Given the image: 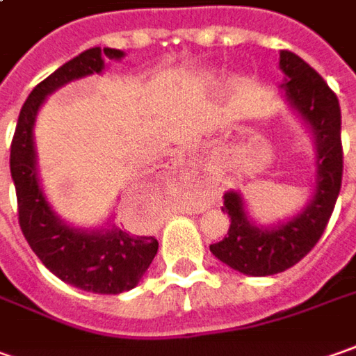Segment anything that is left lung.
Here are the masks:
<instances>
[{
    "label": "left lung",
    "mask_w": 356,
    "mask_h": 356,
    "mask_svg": "<svg viewBox=\"0 0 356 356\" xmlns=\"http://www.w3.org/2000/svg\"><path fill=\"white\" fill-rule=\"evenodd\" d=\"M284 82L278 86L316 145V188L300 213L278 225L254 223L239 192L223 195L221 211L231 217L225 239L209 245L213 257L247 276H270L288 270L316 247L327 227L343 178L341 107L325 80L290 50H280Z\"/></svg>",
    "instance_id": "8db88e82"
}]
</instances>
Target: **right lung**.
<instances>
[{
    "mask_svg": "<svg viewBox=\"0 0 356 356\" xmlns=\"http://www.w3.org/2000/svg\"><path fill=\"white\" fill-rule=\"evenodd\" d=\"M123 56V50L94 47L62 64L42 80L21 107L9 156L19 225L29 247L62 282L94 294H121L135 288L154 259L159 241L131 235L115 227V223H107V227L80 229L62 221L50 207L40 186L33 129L47 95L72 80L102 74L106 58L121 60Z\"/></svg>",
    "mask_w": 356,
    "mask_h": 356,
    "instance_id": "add662e5",
    "label": "right lung"
}]
</instances>
